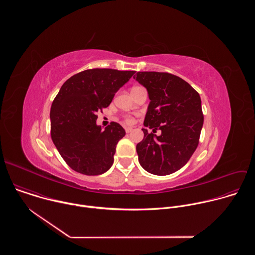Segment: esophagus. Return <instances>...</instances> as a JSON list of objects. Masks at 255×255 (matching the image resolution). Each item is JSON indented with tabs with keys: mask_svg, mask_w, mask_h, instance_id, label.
Here are the masks:
<instances>
[{
	"mask_svg": "<svg viewBox=\"0 0 255 255\" xmlns=\"http://www.w3.org/2000/svg\"><path fill=\"white\" fill-rule=\"evenodd\" d=\"M132 130H133V129H132L131 127H126V128H125V131H126V133H130Z\"/></svg>",
	"mask_w": 255,
	"mask_h": 255,
	"instance_id": "34e87169",
	"label": "esophagus"
}]
</instances>
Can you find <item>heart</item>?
<instances>
[{
    "label": "heart",
    "instance_id": "obj_1",
    "mask_svg": "<svg viewBox=\"0 0 255 255\" xmlns=\"http://www.w3.org/2000/svg\"><path fill=\"white\" fill-rule=\"evenodd\" d=\"M134 88H137V87H134ZM125 121H126L127 124H132L133 123V118L132 117H126Z\"/></svg>",
    "mask_w": 255,
    "mask_h": 255
}]
</instances>
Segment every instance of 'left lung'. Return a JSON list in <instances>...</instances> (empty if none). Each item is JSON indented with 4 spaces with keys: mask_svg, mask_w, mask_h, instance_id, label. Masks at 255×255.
Listing matches in <instances>:
<instances>
[{
    "mask_svg": "<svg viewBox=\"0 0 255 255\" xmlns=\"http://www.w3.org/2000/svg\"><path fill=\"white\" fill-rule=\"evenodd\" d=\"M135 79V77H134ZM136 81L147 90L149 105L136 146L140 165L150 173L167 175L183 167L198 147L204 123L200 95L191 85L167 72L138 71ZM162 130L157 136L154 132Z\"/></svg>",
    "mask_w": 255,
    "mask_h": 255,
    "instance_id": "left-lung-1",
    "label": "left lung"
}]
</instances>
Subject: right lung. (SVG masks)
I'll return each mask as SVG.
<instances>
[{"mask_svg": "<svg viewBox=\"0 0 255 255\" xmlns=\"http://www.w3.org/2000/svg\"><path fill=\"white\" fill-rule=\"evenodd\" d=\"M135 72L87 69L61 86L50 109L51 138L61 157L74 170L98 175L112 166L116 145L126 132L116 122L103 131L96 123L97 112L110 105Z\"/></svg>", "mask_w": 255, "mask_h": 255, "instance_id": "obj_1", "label": "right lung"}]
</instances>
